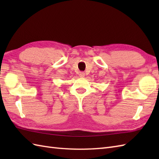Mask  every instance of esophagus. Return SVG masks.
<instances>
[{
	"label": "esophagus",
	"mask_w": 159,
	"mask_h": 159,
	"mask_svg": "<svg viewBox=\"0 0 159 159\" xmlns=\"http://www.w3.org/2000/svg\"><path fill=\"white\" fill-rule=\"evenodd\" d=\"M79 76H80V77H84V76H85V73L83 72H80V74H79Z\"/></svg>",
	"instance_id": "esophagus-1"
}]
</instances>
